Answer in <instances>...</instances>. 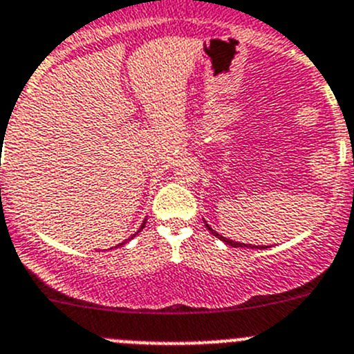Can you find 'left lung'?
<instances>
[{
	"mask_svg": "<svg viewBox=\"0 0 354 354\" xmlns=\"http://www.w3.org/2000/svg\"><path fill=\"white\" fill-rule=\"evenodd\" d=\"M204 223H206V222H204ZM206 227H207V230H209V232H211V234H213V236H216V237H218V239H220V241H223V243H225V244H229V246H234V248H257V250H259V248H260V250H263V248H269V246H263V244H262V246H257V244H246V243H237V241H232V239H227V237L220 236V234H218V232H216V230H213V229H211V227H209V225H207V223H206Z\"/></svg>",
	"mask_w": 354,
	"mask_h": 354,
	"instance_id": "left-lung-1",
	"label": "left lung"
}]
</instances>
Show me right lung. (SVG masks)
Instances as JSON below:
<instances>
[{
    "label": "right lung",
    "mask_w": 354,
    "mask_h": 354,
    "mask_svg": "<svg viewBox=\"0 0 354 354\" xmlns=\"http://www.w3.org/2000/svg\"><path fill=\"white\" fill-rule=\"evenodd\" d=\"M145 223H147V220H145V222H143V223H141V229H143V227H145ZM141 229H140V230H138V232H141ZM138 232H136V234H138ZM136 234H134V236H136ZM134 236H131V237H129V239H132V237H134ZM129 239H125V241H124V243L117 244V246H122V244H125V243H127V241H129Z\"/></svg>",
    "instance_id": "add662e5"
}]
</instances>
